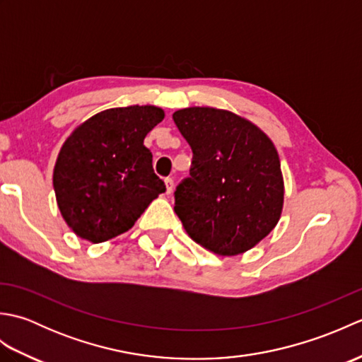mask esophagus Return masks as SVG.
I'll use <instances>...</instances> for the list:
<instances>
[{
	"instance_id": "1",
	"label": "esophagus",
	"mask_w": 362,
	"mask_h": 362,
	"mask_svg": "<svg viewBox=\"0 0 362 362\" xmlns=\"http://www.w3.org/2000/svg\"><path fill=\"white\" fill-rule=\"evenodd\" d=\"M165 185H166V194H171L173 189H174V180L171 179V177H166Z\"/></svg>"
}]
</instances>
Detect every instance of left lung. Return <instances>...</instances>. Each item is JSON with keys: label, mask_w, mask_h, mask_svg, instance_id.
Listing matches in <instances>:
<instances>
[{"label": "left lung", "mask_w": 362, "mask_h": 362, "mask_svg": "<svg viewBox=\"0 0 362 362\" xmlns=\"http://www.w3.org/2000/svg\"><path fill=\"white\" fill-rule=\"evenodd\" d=\"M173 119L193 151L189 177L174 193L187 233L222 257L252 249L272 232L283 209L274 143L250 121L213 107L177 110Z\"/></svg>", "instance_id": "left-lung-1"}]
</instances>
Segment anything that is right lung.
I'll return each mask as SVG.
<instances>
[{"instance_id":"right-lung-1","label":"right lung","mask_w":362,"mask_h":362,"mask_svg":"<svg viewBox=\"0 0 362 362\" xmlns=\"http://www.w3.org/2000/svg\"><path fill=\"white\" fill-rule=\"evenodd\" d=\"M165 118L153 105L96 113L66 138L54 166L59 210L82 240L104 243L132 228L158 194L146 135Z\"/></svg>"}]
</instances>
